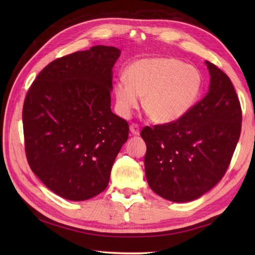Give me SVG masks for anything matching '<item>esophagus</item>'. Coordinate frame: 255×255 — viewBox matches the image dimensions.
<instances>
[{"label": "esophagus", "instance_id": "obj_1", "mask_svg": "<svg viewBox=\"0 0 255 255\" xmlns=\"http://www.w3.org/2000/svg\"><path fill=\"white\" fill-rule=\"evenodd\" d=\"M130 131L132 134H139L140 133V127L137 124H131L130 125Z\"/></svg>", "mask_w": 255, "mask_h": 255}]
</instances>
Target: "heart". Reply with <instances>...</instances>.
Segmentation results:
<instances>
[{
    "label": "heart",
    "mask_w": 255,
    "mask_h": 255,
    "mask_svg": "<svg viewBox=\"0 0 255 255\" xmlns=\"http://www.w3.org/2000/svg\"><path fill=\"white\" fill-rule=\"evenodd\" d=\"M127 80L116 81V111L128 118L143 96V108L151 121L170 124L181 119L196 104L203 90L197 68L175 58H147L127 69Z\"/></svg>",
    "instance_id": "1"
}]
</instances>
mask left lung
I'll list each match as a JSON object with an SVG mask.
<instances>
[{"label":"left lung","mask_w":255,"mask_h":255,"mask_svg":"<svg viewBox=\"0 0 255 255\" xmlns=\"http://www.w3.org/2000/svg\"><path fill=\"white\" fill-rule=\"evenodd\" d=\"M209 91L186 115L144 127L145 176L167 200L185 203L213 188L226 174L241 132L242 111L231 80L206 61Z\"/></svg>","instance_id":"left-lung-1"}]
</instances>
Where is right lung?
I'll return each instance as SVG.
<instances>
[{"label": "right lung", "mask_w": 255, "mask_h": 255, "mask_svg": "<svg viewBox=\"0 0 255 255\" xmlns=\"http://www.w3.org/2000/svg\"><path fill=\"white\" fill-rule=\"evenodd\" d=\"M121 50L95 46L50 62L23 106L25 153L45 185L69 200H85L108 185L129 125L111 110L112 69Z\"/></svg>", "instance_id": "add662e5"}]
</instances>
